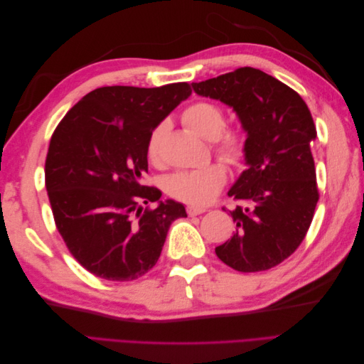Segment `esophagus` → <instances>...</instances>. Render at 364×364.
Here are the masks:
<instances>
[{"label": "esophagus", "instance_id": "1", "mask_svg": "<svg viewBox=\"0 0 364 364\" xmlns=\"http://www.w3.org/2000/svg\"><path fill=\"white\" fill-rule=\"evenodd\" d=\"M206 211L205 208H199V206H186V214L194 217V215H199L203 214Z\"/></svg>", "mask_w": 364, "mask_h": 364}]
</instances>
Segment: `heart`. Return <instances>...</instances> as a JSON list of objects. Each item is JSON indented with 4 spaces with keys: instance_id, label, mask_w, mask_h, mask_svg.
<instances>
[{
    "instance_id": "obj_1",
    "label": "heart",
    "mask_w": 364,
    "mask_h": 364,
    "mask_svg": "<svg viewBox=\"0 0 364 364\" xmlns=\"http://www.w3.org/2000/svg\"><path fill=\"white\" fill-rule=\"evenodd\" d=\"M183 124L205 139H211L214 151L229 165H237L246 155V136L243 130L225 127L223 109L213 102H196L182 114ZM165 126L159 124L150 132L146 142V156L150 164L162 161V138ZM228 174L222 164H209L203 168L179 171L167 181V193L183 203L205 206L211 203L223 190Z\"/></svg>"
}]
</instances>
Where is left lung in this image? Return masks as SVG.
<instances>
[{"mask_svg":"<svg viewBox=\"0 0 364 364\" xmlns=\"http://www.w3.org/2000/svg\"><path fill=\"white\" fill-rule=\"evenodd\" d=\"M193 87L234 107L247 132V168L228 193L238 202L229 211L237 228L217 257L238 272L269 270L301 246L318 200L310 109L290 86L250 67Z\"/></svg>","mask_w":364,"mask_h":364,"instance_id":"obj_1","label":"left lung"}]
</instances>
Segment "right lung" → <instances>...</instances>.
I'll return each instance as SVG.
<instances>
[{
    "instance_id": "add662e5",
    "label": "right lung",
    "mask_w": 364,
    "mask_h": 364,
    "mask_svg": "<svg viewBox=\"0 0 364 364\" xmlns=\"http://www.w3.org/2000/svg\"><path fill=\"white\" fill-rule=\"evenodd\" d=\"M186 82L158 87L103 86L86 94L54 129L46 186L54 223L71 255L107 281H132L159 259L182 203L159 202L149 173L150 132L186 97Z\"/></svg>"
}]
</instances>
